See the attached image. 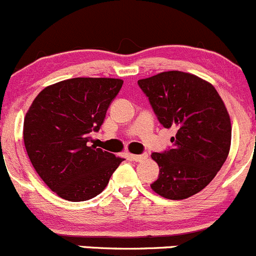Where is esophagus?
Here are the masks:
<instances>
[{
    "instance_id": "obj_1",
    "label": "esophagus",
    "mask_w": 256,
    "mask_h": 256,
    "mask_svg": "<svg viewBox=\"0 0 256 256\" xmlns=\"http://www.w3.org/2000/svg\"><path fill=\"white\" fill-rule=\"evenodd\" d=\"M148 158V154H129V159L133 162H143Z\"/></svg>"
}]
</instances>
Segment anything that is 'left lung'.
<instances>
[{"label":"left lung","mask_w":256,"mask_h":256,"mask_svg":"<svg viewBox=\"0 0 256 256\" xmlns=\"http://www.w3.org/2000/svg\"><path fill=\"white\" fill-rule=\"evenodd\" d=\"M159 122L175 127L172 149L152 152L160 168L155 194L185 200L214 178L229 154L232 124L226 104L212 84L182 71H164L138 80Z\"/></svg>","instance_id":"1"}]
</instances>
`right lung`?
I'll list each match as a JSON object with an SVG mask.
<instances>
[{
    "mask_svg": "<svg viewBox=\"0 0 256 256\" xmlns=\"http://www.w3.org/2000/svg\"><path fill=\"white\" fill-rule=\"evenodd\" d=\"M122 85L110 78L60 81L42 90L26 113L23 140L32 165L62 198H94L124 160L88 144Z\"/></svg>",
    "mask_w": 256,
    "mask_h": 256,
    "instance_id": "obj_1",
    "label": "right lung"
}]
</instances>
